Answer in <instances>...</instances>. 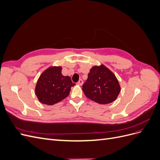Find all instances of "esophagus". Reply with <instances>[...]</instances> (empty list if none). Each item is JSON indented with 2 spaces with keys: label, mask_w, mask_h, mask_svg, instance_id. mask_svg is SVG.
Masks as SVG:
<instances>
[{
  "label": "esophagus",
  "mask_w": 160,
  "mask_h": 160,
  "mask_svg": "<svg viewBox=\"0 0 160 160\" xmlns=\"http://www.w3.org/2000/svg\"><path fill=\"white\" fill-rule=\"evenodd\" d=\"M83 81L82 79H79V81L77 82V84L79 85H83Z\"/></svg>",
  "instance_id": "1"
}]
</instances>
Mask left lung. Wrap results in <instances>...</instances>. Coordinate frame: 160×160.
<instances>
[{
  "label": "left lung",
  "mask_w": 160,
  "mask_h": 160,
  "mask_svg": "<svg viewBox=\"0 0 160 160\" xmlns=\"http://www.w3.org/2000/svg\"><path fill=\"white\" fill-rule=\"evenodd\" d=\"M82 87L87 98L99 104L112 103L121 91L116 77L103 65L92 67Z\"/></svg>",
  "instance_id": "left-lung-1"
}]
</instances>
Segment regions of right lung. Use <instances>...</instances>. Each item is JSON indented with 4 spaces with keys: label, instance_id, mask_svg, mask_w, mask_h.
I'll use <instances>...</instances> for the list:
<instances>
[{
    "label": "right lung",
    "instance_id": "right-lung-1",
    "mask_svg": "<svg viewBox=\"0 0 160 160\" xmlns=\"http://www.w3.org/2000/svg\"><path fill=\"white\" fill-rule=\"evenodd\" d=\"M61 67H51L38 78L35 88L38 99L43 104L52 105L69 95L71 88L75 85L71 77L63 76Z\"/></svg>",
    "mask_w": 160,
    "mask_h": 160
}]
</instances>
